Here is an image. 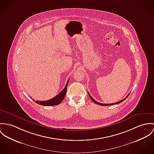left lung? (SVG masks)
I'll return each instance as SVG.
<instances>
[{
	"mask_svg": "<svg viewBox=\"0 0 154 154\" xmlns=\"http://www.w3.org/2000/svg\"><path fill=\"white\" fill-rule=\"evenodd\" d=\"M88 95H89V97L91 98V100H92L94 103H95L96 104H98V105H100V106H109V105H115V104H119V103H121L122 102H123L124 100H125V99L128 97V95H129V94L128 95V96L126 97V98H124V99H123L122 100H119V101H118V102H116V103H99V102H98L97 101H96L95 100H94V99L92 98V97L90 95V94H89V93H88Z\"/></svg>",
	"mask_w": 154,
	"mask_h": 154,
	"instance_id": "8db88e82",
	"label": "left lung"
}]
</instances>
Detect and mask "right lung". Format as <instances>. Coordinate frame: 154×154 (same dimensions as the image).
I'll use <instances>...</instances> for the list:
<instances>
[{"label":"right lung","mask_w":154,"mask_h":154,"mask_svg":"<svg viewBox=\"0 0 154 154\" xmlns=\"http://www.w3.org/2000/svg\"><path fill=\"white\" fill-rule=\"evenodd\" d=\"M69 80H68V81L65 87L64 88V89L58 95H57L55 97H54L52 99H51L49 100H48L39 101V100H35L34 99H33V100L35 101L36 103L39 104L41 105H43V106H55V105H59L64 99L66 95V91H67L68 84L69 82Z\"/></svg>","instance_id":"right-lung-1"}]
</instances>
